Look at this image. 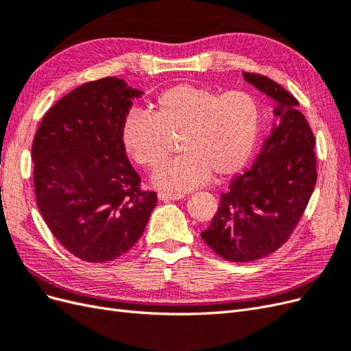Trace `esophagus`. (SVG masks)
I'll list each match as a JSON object with an SVG mask.
<instances>
[{
	"instance_id": "34e87169",
	"label": "esophagus",
	"mask_w": 351,
	"mask_h": 351,
	"mask_svg": "<svg viewBox=\"0 0 351 351\" xmlns=\"http://www.w3.org/2000/svg\"><path fill=\"white\" fill-rule=\"evenodd\" d=\"M158 197L164 200V202H169V200H178V199H183L184 193H168V192H159Z\"/></svg>"
}]
</instances>
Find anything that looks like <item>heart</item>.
I'll list each match as a JSON object with an SVG mask.
<instances>
[{
  "label": "heart",
  "mask_w": 351,
  "mask_h": 351,
  "mask_svg": "<svg viewBox=\"0 0 351 351\" xmlns=\"http://www.w3.org/2000/svg\"><path fill=\"white\" fill-rule=\"evenodd\" d=\"M261 105L246 90L221 93L206 86L180 83L162 90L154 114L133 111L125 117L121 139L137 164L156 169L168 156V136L180 134L183 154L159 168V189L186 192L210 178L239 173L256 149Z\"/></svg>",
  "instance_id": "obj_1"
}]
</instances>
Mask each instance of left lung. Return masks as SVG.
<instances>
[{"label":"left lung","instance_id":"obj_1","mask_svg":"<svg viewBox=\"0 0 351 351\" xmlns=\"http://www.w3.org/2000/svg\"><path fill=\"white\" fill-rule=\"evenodd\" d=\"M277 107L274 125L261 154L244 174L231 180L228 192L202 239L221 258L250 262L274 253L290 239L316 184L315 136L299 102L277 82L243 73Z\"/></svg>","mask_w":351,"mask_h":351}]
</instances>
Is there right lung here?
<instances>
[{
	"label": "right lung",
	"mask_w": 351,
	"mask_h": 351,
	"mask_svg": "<svg viewBox=\"0 0 351 351\" xmlns=\"http://www.w3.org/2000/svg\"><path fill=\"white\" fill-rule=\"evenodd\" d=\"M141 95L119 77L88 82L47 111L34 137L38 208L61 246L82 261L110 262L129 252L156 206L121 139Z\"/></svg>",
	"instance_id": "right-lung-1"
}]
</instances>
